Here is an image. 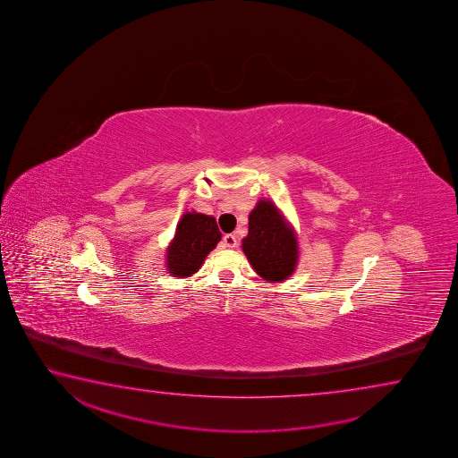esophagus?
Here are the masks:
<instances>
[{
    "mask_svg": "<svg viewBox=\"0 0 458 458\" xmlns=\"http://www.w3.org/2000/svg\"><path fill=\"white\" fill-rule=\"evenodd\" d=\"M223 241H225V247H229V249L237 247V237H235L233 233H225V237H223Z\"/></svg>",
    "mask_w": 458,
    "mask_h": 458,
    "instance_id": "obj_1",
    "label": "esophagus"
}]
</instances>
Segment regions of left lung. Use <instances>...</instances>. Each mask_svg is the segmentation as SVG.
<instances>
[{
	"mask_svg": "<svg viewBox=\"0 0 458 458\" xmlns=\"http://www.w3.org/2000/svg\"><path fill=\"white\" fill-rule=\"evenodd\" d=\"M242 250L258 276L269 282L288 279L298 264L293 227L271 200H259L249 216V235Z\"/></svg>",
	"mask_w": 458,
	"mask_h": 458,
	"instance_id": "obj_1",
	"label": "left lung"
}]
</instances>
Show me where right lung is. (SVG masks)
Here are the masks:
<instances>
[{"instance_id": "1", "label": "right lung", "mask_w": 458, "mask_h": 458, "mask_svg": "<svg viewBox=\"0 0 458 458\" xmlns=\"http://www.w3.org/2000/svg\"><path fill=\"white\" fill-rule=\"evenodd\" d=\"M221 241L216 219L197 211L181 217L176 233L166 249V267L173 277H191Z\"/></svg>"}]
</instances>
